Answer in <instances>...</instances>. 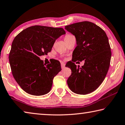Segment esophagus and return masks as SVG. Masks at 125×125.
<instances>
[{"instance_id": "obj_1", "label": "esophagus", "mask_w": 125, "mask_h": 125, "mask_svg": "<svg viewBox=\"0 0 125 125\" xmlns=\"http://www.w3.org/2000/svg\"><path fill=\"white\" fill-rule=\"evenodd\" d=\"M61 69H64L65 68V65L64 63L61 62Z\"/></svg>"}]
</instances>
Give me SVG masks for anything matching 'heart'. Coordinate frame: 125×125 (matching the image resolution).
<instances>
[{"label":"heart","instance_id":"b5f03b06","mask_svg":"<svg viewBox=\"0 0 125 125\" xmlns=\"http://www.w3.org/2000/svg\"><path fill=\"white\" fill-rule=\"evenodd\" d=\"M73 36H72V35H70V34H68V35H66V36H65V39H67V38H70V37H72Z\"/></svg>","mask_w":125,"mask_h":125}]
</instances>
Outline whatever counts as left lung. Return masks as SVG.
Returning <instances> with one entry per match:
<instances>
[{"instance_id": "1", "label": "left lung", "mask_w": 125, "mask_h": 125, "mask_svg": "<svg viewBox=\"0 0 125 125\" xmlns=\"http://www.w3.org/2000/svg\"><path fill=\"white\" fill-rule=\"evenodd\" d=\"M65 28L75 36L77 44L73 62L66 65L72 72L67 84L73 93L87 94L99 87L108 71L111 56L108 38L103 30L89 21L71 24ZM83 60L84 65L77 68L74 62Z\"/></svg>"}]
</instances>
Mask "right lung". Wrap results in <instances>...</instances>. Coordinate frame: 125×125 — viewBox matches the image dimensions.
Instances as JSON below:
<instances>
[{"instance_id": "obj_1", "label": "right lung", "mask_w": 125, "mask_h": 125, "mask_svg": "<svg viewBox=\"0 0 125 125\" xmlns=\"http://www.w3.org/2000/svg\"><path fill=\"white\" fill-rule=\"evenodd\" d=\"M65 34L62 28L33 26L15 37L9 62L15 80L26 93L39 96L49 92L54 77L61 70L60 63L55 60L46 65L39 57L51 52L55 41Z\"/></svg>"}]
</instances>
